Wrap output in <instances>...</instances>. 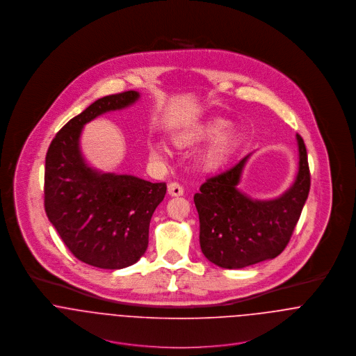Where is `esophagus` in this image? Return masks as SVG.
I'll use <instances>...</instances> for the list:
<instances>
[{"label":"esophagus","instance_id":"obj_1","mask_svg":"<svg viewBox=\"0 0 356 356\" xmlns=\"http://www.w3.org/2000/svg\"><path fill=\"white\" fill-rule=\"evenodd\" d=\"M167 191H168V195H170V196L178 197V196H182V195H184V188H182L178 182H171V184H168Z\"/></svg>","mask_w":356,"mask_h":356}]
</instances>
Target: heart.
Returning <instances> with one entry per match:
<instances>
[{"label": "heart", "mask_w": 356, "mask_h": 356, "mask_svg": "<svg viewBox=\"0 0 356 356\" xmlns=\"http://www.w3.org/2000/svg\"><path fill=\"white\" fill-rule=\"evenodd\" d=\"M229 127V122L223 119H212L209 122H205L202 126L193 129L192 131L182 134L177 137V143L181 145L192 144V143H200V141H208L211 138H215L209 147L205 149L202 157V164L205 168L212 170L219 165H222L229 154L233 152L234 147L237 145V134L234 131H227L221 134ZM151 152L153 157L163 160L167 157L168 149L157 143L151 147Z\"/></svg>", "instance_id": "1"}]
</instances>
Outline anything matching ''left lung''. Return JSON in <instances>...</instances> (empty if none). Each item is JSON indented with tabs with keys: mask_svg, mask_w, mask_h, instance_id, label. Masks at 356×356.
I'll return each mask as SVG.
<instances>
[{
	"mask_svg": "<svg viewBox=\"0 0 356 356\" xmlns=\"http://www.w3.org/2000/svg\"><path fill=\"white\" fill-rule=\"evenodd\" d=\"M293 185L280 197L254 200L237 189L251 154L230 170L207 179L195 195L204 256L223 268H243L274 259L288 245L309 192V168L303 138Z\"/></svg>",
	"mask_w": 356,
	"mask_h": 356,
	"instance_id": "left-lung-1",
	"label": "left lung"
}]
</instances>
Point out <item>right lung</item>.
I'll return each mask as SVG.
<instances>
[{
  "label": "right lung",
  "instance_id": "add662e5",
  "mask_svg": "<svg viewBox=\"0 0 356 356\" xmlns=\"http://www.w3.org/2000/svg\"><path fill=\"white\" fill-rule=\"evenodd\" d=\"M138 99L129 90L93 102L56 134L45 159L48 219L76 259L99 268H124L145 254L151 218L167 191L164 182L95 170L81 151L86 123Z\"/></svg>",
  "mask_w": 356,
  "mask_h": 356
}]
</instances>
